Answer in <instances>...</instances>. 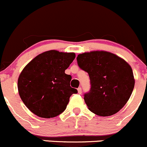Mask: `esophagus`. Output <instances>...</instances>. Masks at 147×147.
Instances as JSON below:
<instances>
[{"mask_svg":"<svg viewBox=\"0 0 147 147\" xmlns=\"http://www.w3.org/2000/svg\"><path fill=\"white\" fill-rule=\"evenodd\" d=\"M78 93L79 94H81V93H82V90H81V87H79V88H78Z\"/></svg>","mask_w":147,"mask_h":147,"instance_id":"1","label":"esophagus"}]
</instances>
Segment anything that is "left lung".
Returning <instances> with one entry per match:
<instances>
[{
	"instance_id": "obj_1",
	"label": "left lung",
	"mask_w": 147,
	"mask_h": 147,
	"mask_svg": "<svg viewBox=\"0 0 147 147\" xmlns=\"http://www.w3.org/2000/svg\"><path fill=\"white\" fill-rule=\"evenodd\" d=\"M78 66L88 74L89 92L84 94L88 109L101 117L115 114L130 98L135 80L130 65L110 52L94 51L78 54Z\"/></svg>"
}]
</instances>
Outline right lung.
<instances>
[{
    "instance_id": "right-lung-1",
    "label": "right lung",
    "mask_w": 147,
    "mask_h": 147,
    "mask_svg": "<svg viewBox=\"0 0 147 147\" xmlns=\"http://www.w3.org/2000/svg\"><path fill=\"white\" fill-rule=\"evenodd\" d=\"M76 57L74 53L51 50L38 55L26 66L18 79L21 100L41 118H53L66 109L70 96L78 91L70 86L71 76L65 74Z\"/></svg>"
}]
</instances>
